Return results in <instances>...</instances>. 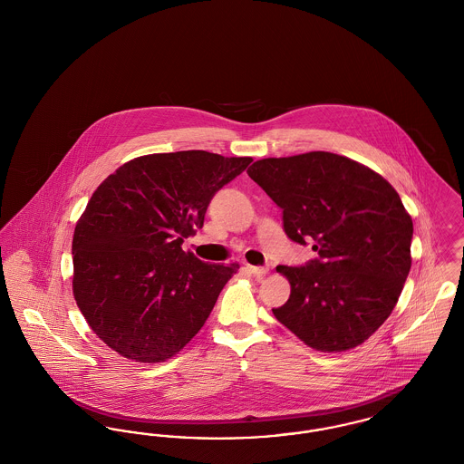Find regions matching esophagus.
<instances>
[{"label": "esophagus", "instance_id": "obj_1", "mask_svg": "<svg viewBox=\"0 0 464 464\" xmlns=\"http://www.w3.org/2000/svg\"><path fill=\"white\" fill-rule=\"evenodd\" d=\"M245 269L248 271V273H252L254 276H265L266 273H267V267H263V266H245Z\"/></svg>", "mask_w": 464, "mask_h": 464}]
</instances>
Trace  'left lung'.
<instances>
[{
    "instance_id": "1",
    "label": "left lung",
    "mask_w": 464,
    "mask_h": 464,
    "mask_svg": "<svg viewBox=\"0 0 464 464\" xmlns=\"http://www.w3.org/2000/svg\"><path fill=\"white\" fill-rule=\"evenodd\" d=\"M246 174L284 212L292 242L316 259L278 266L290 297L276 320L316 352L367 341L392 314L411 271L412 219L395 188L346 156L311 151L257 160Z\"/></svg>"
}]
</instances>
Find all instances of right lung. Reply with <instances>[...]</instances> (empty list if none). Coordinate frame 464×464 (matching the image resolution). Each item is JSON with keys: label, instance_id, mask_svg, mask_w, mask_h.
Returning <instances> with one entry per match:
<instances>
[{"label": "right lung", "instance_id": "right-lung-1", "mask_svg": "<svg viewBox=\"0 0 464 464\" xmlns=\"http://www.w3.org/2000/svg\"><path fill=\"white\" fill-rule=\"evenodd\" d=\"M250 161L207 151L139 156L93 191L74 227L72 294L111 350L158 363L198 334L240 266L203 263L180 245Z\"/></svg>", "mask_w": 464, "mask_h": 464}]
</instances>
